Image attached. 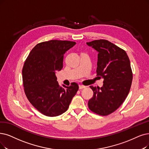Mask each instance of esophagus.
<instances>
[{
    "label": "esophagus",
    "instance_id": "obj_1",
    "mask_svg": "<svg viewBox=\"0 0 149 149\" xmlns=\"http://www.w3.org/2000/svg\"><path fill=\"white\" fill-rule=\"evenodd\" d=\"M79 89H82V88H86V86H83V85H79Z\"/></svg>",
    "mask_w": 149,
    "mask_h": 149
}]
</instances>
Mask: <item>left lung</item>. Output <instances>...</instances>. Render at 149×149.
<instances>
[{
    "label": "left lung",
    "instance_id": "1",
    "mask_svg": "<svg viewBox=\"0 0 149 149\" xmlns=\"http://www.w3.org/2000/svg\"><path fill=\"white\" fill-rule=\"evenodd\" d=\"M87 45L97 51V75L104 79L102 87L91 86L93 97L88 108L100 116L116 111L129 93L133 79L130 59L125 51L106 40H96Z\"/></svg>",
    "mask_w": 149,
    "mask_h": 149
}]
</instances>
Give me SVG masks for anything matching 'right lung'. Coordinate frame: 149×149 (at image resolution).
Instances as JSON below:
<instances>
[{
  "label": "right lung",
  "mask_w": 149,
  "mask_h": 149,
  "mask_svg": "<svg viewBox=\"0 0 149 149\" xmlns=\"http://www.w3.org/2000/svg\"><path fill=\"white\" fill-rule=\"evenodd\" d=\"M76 43L52 40L35 46L22 68V82L26 97L35 108L48 117L60 116L67 111L79 86L58 84L56 72L63 68L64 54Z\"/></svg>",
  "instance_id": "add662e5"
}]
</instances>
